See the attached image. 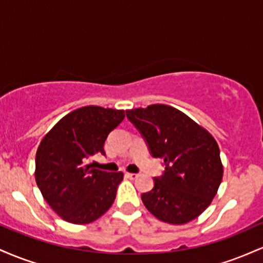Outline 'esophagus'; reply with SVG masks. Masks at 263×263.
Instances as JSON below:
<instances>
[{
	"label": "esophagus",
	"instance_id": "1",
	"mask_svg": "<svg viewBox=\"0 0 263 263\" xmlns=\"http://www.w3.org/2000/svg\"><path fill=\"white\" fill-rule=\"evenodd\" d=\"M125 176L127 177L128 179H136V178L138 177V174H136V173H128V172H127V173H126Z\"/></svg>",
	"mask_w": 263,
	"mask_h": 263
}]
</instances>
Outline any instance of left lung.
<instances>
[{
	"instance_id": "1",
	"label": "left lung",
	"mask_w": 263,
	"mask_h": 263,
	"mask_svg": "<svg viewBox=\"0 0 263 263\" xmlns=\"http://www.w3.org/2000/svg\"><path fill=\"white\" fill-rule=\"evenodd\" d=\"M151 153L164 161V174L142 194V201L161 221L182 225L198 218L211 204L224 167L218 142L208 129L178 108L155 104L126 110Z\"/></svg>"
}]
</instances>
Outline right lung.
Listing matches in <instances>:
<instances>
[{
    "label": "right lung",
    "mask_w": 263,
    "mask_h": 263,
    "mask_svg": "<svg viewBox=\"0 0 263 263\" xmlns=\"http://www.w3.org/2000/svg\"><path fill=\"white\" fill-rule=\"evenodd\" d=\"M123 119V110L84 106L65 115L42 138L35 153V183L65 221L90 224L112 205L123 173L95 170L87 159L105 155L108 134Z\"/></svg>",
    "instance_id": "1"
}]
</instances>
